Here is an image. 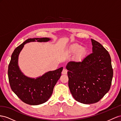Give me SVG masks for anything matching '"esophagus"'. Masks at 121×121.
<instances>
[{
    "mask_svg": "<svg viewBox=\"0 0 121 121\" xmlns=\"http://www.w3.org/2000/svg\"><path fill=\"white\" fill-rule=\"evenodd\" d=\"M67 73V70L65 68H64L62 70V73L63 74H66Z\"/></svg>",
    "mask_w": 121,
    "mask_h": 121,
    "instance_id": "obj_1",
    "label": "esophagus"
}]
</instances>
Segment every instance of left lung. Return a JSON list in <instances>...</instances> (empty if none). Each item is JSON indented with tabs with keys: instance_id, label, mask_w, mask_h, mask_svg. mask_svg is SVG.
Listing matches in <instances>:
<instances>
[{
	"instance_id": "left-lung-1",
	"label": "left lung",
	"mask_w": 121,
	"mask_h": 121,
	"mask_svg": "<svg viewBox=\"0 0 121 121\" xmlns=\"http://www.w3.org/2000/svg\"><path fill=\"white\" fill-rule=\"evenodd\" d=\"M91 41L93 53L66 66L70 91L76 100L84 104L98 102L109 90L113 77L108 51L98 41Z\"/></svg>"
}]
</instances>
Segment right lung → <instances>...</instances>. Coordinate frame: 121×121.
Here are the masks:
<instances>
[{
  "label": "right lung",
  "instance_id": "1",
  "mask_svg": "<svg viewBox=\"0 0 121 121\" xmlns=\"http://www.w3.org/2000/svg\"><path fill=\"white\" fill-rule=\"evenodd\" d=\"M49 38H34L26 40L17 47L11 56L8 67V77L12 91L24 103L30 105H39L48 100L53 93L54 86L61 75L63 67L47 72L40 77L31 78L24 75L18 65L19 53L24 44L35 41L46 42Z\"/></svg>",
  "mask_w": 121,
  "mask_h": 121
}]
</instances>
